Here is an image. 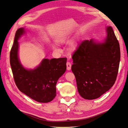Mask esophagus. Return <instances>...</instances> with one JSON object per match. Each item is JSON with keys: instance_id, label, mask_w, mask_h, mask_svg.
I'll return each instance as SVG.
<instances>
[{"instance_id": "34e87169", "label": "esophagus", "mask_w": 128, "mask_h": 128, "mask_svg": "<svg viewBox=\"0 0 128 128\" xmlns=\"http://www.w3.org/2000/svg\"><path fill=\"white\" fill-rule=\"evenodd\" d=\"M71 68V64L69 62H67L66 63V69L68 70H70Z\"/></svg>"}]
</instances>
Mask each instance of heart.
I'll return each mask as SVG.
<instances>
[{"label":"heart","mask_w":128,"mask_h":128,"mask_svg":"<svg viewBox=\"0 0 128 128\" xmlns=\"http://www.w3.org/2000/svg\"><path fill=\"white\" fill-rule=\"evenodd\" d=\"M70 39V35L69 34L63 33L59 35L57 38V41L59 44H64ZM78 39L76 38H74L71 40L69 44V47H68V50H69L70 52H74L76 51L78 48ZM54 47L55 48H57V46H54Z\"/></svg>","instance_id":"heart-1"}]
</instances>
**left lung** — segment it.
<instances>
[{
	"mask_svg": "<svg viewBox=\"0 0 128 128\" xmlns=\"http://www.w3.org/2000/svg\"><path fill=\"white\" fill-rule=\"evenodd\" d=\"M102 42L84 40L72 54L71 70L78 92L83 98L96 99L108 91L116 80L120 52V44L111 26L106 28Z\"/></svg>",
	"mask_w": 128,
	"mask_h": 128,
	"instance_id": "8db88e82",
	"label": "left lung"
}]
</instances>
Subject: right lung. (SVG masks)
Instances as JSON below:
<instances>
[{
    "instance_id": "right-lung-1",
    "label": "right lung",
    "mask_w": 128,
    "mask_h": 128,
    "mask_svg": "<svg viewBox=\"0 0 128 128\" xmlns=\"http://www.w3.org/2000/svg\"><path fill=\"white\" fill-rule=\"evenodd\" d=\"M26 32L24 28L16 32L10 54V62L14 78L18 90L39 102H48L56 96L57 81L66 69V58H44L33 69L24 68L18 58V40Z\"/></svg>"
}]
</instances>
